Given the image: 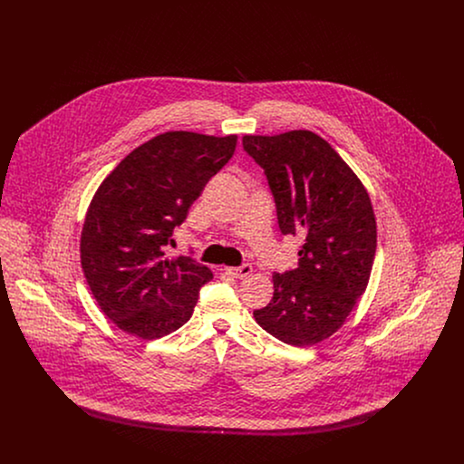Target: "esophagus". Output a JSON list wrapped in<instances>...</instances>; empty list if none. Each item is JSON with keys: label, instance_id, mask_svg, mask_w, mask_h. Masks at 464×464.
Returning <instances> with one entry per match:
<instances>
[{"label": "esophagus", "instance_id": "esophagus-1", "mask_svg": "<svg viewBox=\"0 0 464 464\" xmlns=\"http://www.w3.org/2000/svg\"><path fill=\"white\" fill-rule=\"evenodd\" d=\"M226 271L229 275H233L235 278H246L252 273V266L243 265L240 267H226Z\"/></svg>", "mask_w": 464, "mask_h": 464}]
</instances>
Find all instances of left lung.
<instances>
[{"mask_svg": "<svg viewBox=\"0 0 464 464\" xmlns=\"http://www.w3.org/2000/svg\"><path fill=\"white\" fill-rule=\"evenodd\" d=\"M263 169L284 235L299 237V265L273 275V299L256 322L292 346L339 331L369 285L377 246L372 201L350 165L311 130L243 135Z\"/></svg>", "mask_w": 464, "mask_h": 464, "instance_id": "obj_1", "label": "left lung"}]
</instances>
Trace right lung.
<instances>
[{"mask_svg":"<svg viewBox=\"0 0 464 464\" xmlns=\"http://www.w3.org/2000/svg\"><path fill=\"white\" fill-rule=\"evenodd\" d=\"M238 135L170 130L125 156L97 188L80 257L93 299L111 322L153 341L182 327L214 278L191 257H165L172 231L235 153Z\"/></svg>","mask_w":464,"mask_h":464,"instance_id":"obj_1","label":"right lung"}]
</instances>
